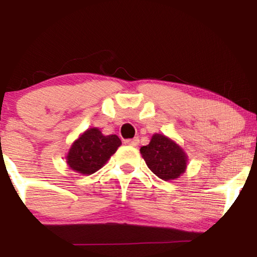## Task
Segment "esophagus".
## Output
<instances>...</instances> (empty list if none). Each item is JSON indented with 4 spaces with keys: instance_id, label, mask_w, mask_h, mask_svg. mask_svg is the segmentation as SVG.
Wrapping results in <instances>:
<instances>
[{
    "instance_id": "1",
    "label": "esophagus",
    "mask_w": 257,
    "mask_h": 257,
    "mask_svg": "<svg viewBox=\"0 0 257 257\" xmlns=\"http://www.w3.org/2000/svg\"><path fill=\"white\" fill-rule=\"evenodd\" d=\"M124 144L128 146H138L139 145V138L126 139V140H124Z\"/></svg>"
}]
</instances>
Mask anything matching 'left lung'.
<instances>
[{"label":"left lung","mask_w":257,"mask_h":257,"mask_svg":"<svg viewBox=\"0 0 257 257\" xmlns=\"http://www.w3.org/2000/svg\"><path fill=\"white\" fill-rule=\"evenodd\" d=\"M143 158L153 174L164 181L178 179L187 167V156L175 141L155 134L149 145L140 149Z\"/></svg>","instance_id":"obj_1"}]
</instances>
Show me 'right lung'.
Instances as JSON below:
<instances>
[{
	"label": "right lung",
	"mask_w": 257,
	"mask_h": 257,
	"mask_svg": "<svg viewBox=\"0 0 257 257\" xmlns=\"http://www.w3.org/2000/svg\"><path fill=\"white\" fill-rule=\"evenodd\" d=\"M117 135H104L98 128L87 129L73 141L66 156V163L83 175L98 172L120 146Z\"/></svg>",
	"instance_id": "right-lung-1"
}]
</instances>
